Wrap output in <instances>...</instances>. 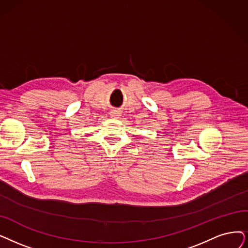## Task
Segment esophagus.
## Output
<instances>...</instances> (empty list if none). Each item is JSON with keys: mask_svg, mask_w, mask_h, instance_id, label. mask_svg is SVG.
<instances>
[{"mask_svg": "<svg viewBox=\"0 0 248 248\" xmlns=\"http://www.w3.org/2000/svg\"><path fill=\"white\" fill-rule=\"evenodd\" d=\"M110 115L113 117V118H119V116H121V113L119 111H116V110H113Z\"/></svg>", "mask_w": 248, "mask_h": 248, "instance_id": "obj_1", "label": "esophagus"}]
</instances>
